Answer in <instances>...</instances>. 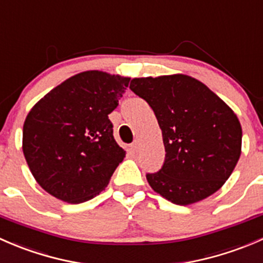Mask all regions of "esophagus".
I'll list each match as a JSON object with an SVG mask.
<instances>
[{
	"instance_id": "1",
	"label": "esophagus",
	"mask_w": 263,
	"mask_h": 263,
	"mask_svg": "<svg viewBox=\"0 0 263 263\" xmlns=\"http://www.w3.org/2000/svg\"><path fill=\"white\" fill-rule=\"evenodd\" d=\"M129 148H131V151L132 153H137V150H139V141H135L134 144L131 145V146H129Z\"/></svg>"
}]
</instances>
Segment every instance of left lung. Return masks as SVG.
Returning <instances> with one entry per match:
<instances>
[{"label": "left lung", "mask_w": 263, "mask_h": 263, "mask_svg": "<svg viewBox=\"0 0 263 263\" xmlns=\"http://www.w3.org/2000/svg\"><path fill=\"white\" fill-rule=\"evenodd\" d=\"M129 89L153 108L163 134L165 161L146 174L150 187L181 206L220 190L242 153V126L232 108L183 73L135 78Z\"/></svg>", "instance_id": "obj_1"}]
</instances>
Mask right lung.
I'll return each instance as SVG.
<instances>
[{"label":"right lung","mask_w":263,"mask_h":263,"mask_svg":"<svg viewBox=\"0 0 263 263\" xmlns=\"http://www.w3.org/2000/svg\"><path fill=\"white\" fill-rule=\"evenodd\" d=\"M131 79L84 71L52 89L26 116L23 153L38 184L53 197L81 203L109 183L126 151L108 115Z\"/></svg>","instance_id":"1"}]
</instances>
